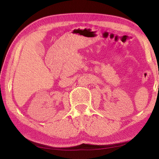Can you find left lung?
<instances>
[{
	"instance_id": "left-lung-1",
	"label": "left lung",
	"mask_w": 159,
	"mask_h": 159,
	"mask_svg": "<svg viewBox=\"0 0 159 159\" xmlns=\"http://www.w3.org/2000/svg\"><path fill=\"white\" fill-rule=\"evenodd\" d=\"M158 90H159V85H158Z\"/></svg>"
}]
</instances>
